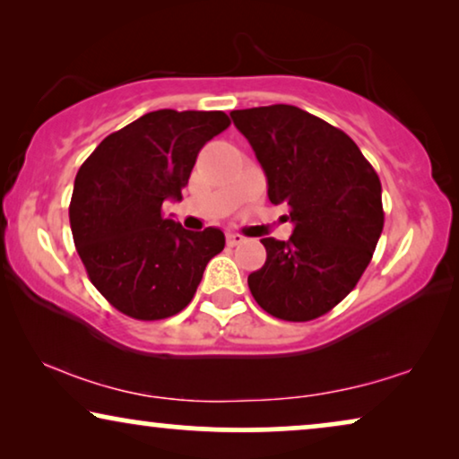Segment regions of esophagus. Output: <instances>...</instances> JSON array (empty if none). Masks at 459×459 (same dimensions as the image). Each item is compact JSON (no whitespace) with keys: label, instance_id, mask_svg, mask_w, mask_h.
Wrapping results in <instances>:
<instances>
[{"label":"esophagus","instance_id":"obj_1","mask_svg":"<svg viewBox=\"0 0 459 459\" xmlns=\"http://www.w3.org/2000/svg\"><path fill=\"white\" fill-rule=\"evenodd\" d=\"M225 240H228V247H238V244L244 242V236L234 234V231H230V234L225 236Z\"/></svg>","mask_w":459,"mask_h":459}]
</instances>
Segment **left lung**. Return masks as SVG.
<instances>
[{
	"label": "left lung",
	"instance_id": "1",
	"mask_svg": "<svg viewBox=\"0 0 459 459\" xmlns=\"http://www.w3.org/2000/svg\"><path fill=\"white\" fill-rule=\"evenodd\" d=\"M267 178L272 204H286L288 240L263 238L267 261L248 275L261 309L309 322L341 303L372 261L385 228L382 186L357 143L290 104L230 112Z\"/></svg>",
	"mask_w": 459,
	"mask_h": 459
}]
</instances>
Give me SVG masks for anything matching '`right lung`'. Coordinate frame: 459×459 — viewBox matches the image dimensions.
<instances>
[{"mask_svg": "<svg viewBox=\"0 0 459 459\" xmlns=\"http://www.w3.org/2000/svg\"><path fill=\"white\" fill-rule=\"evenodd\" d=\"M230 127L221 110H154L104 137L68 206L73 240L91 284L125 316L154 322L190 305L221 230H184L162 217L181 200L200 148Z\"/></svg>", "mask_w": 459, "mask_h": 459, "instance_id": "1", "label": "right lung"}]
</instances>
